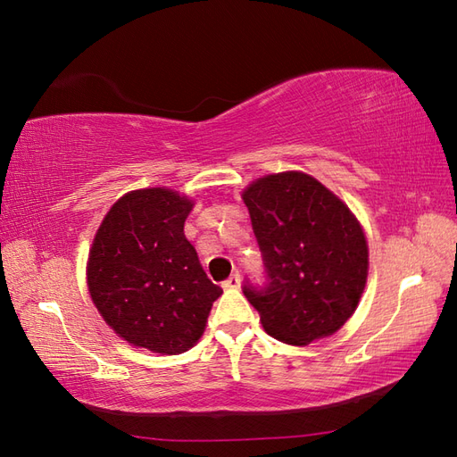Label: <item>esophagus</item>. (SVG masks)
Segmentation results:
<instances>
[{"label": "esophagus", "mask_w": 457, "mask_h": 457, "mask_svg": "<svg viewBox=\"0 0 457 457\" xmlns=\"http://www.w3.org/2000/svg\"><path fill=\"white\" fill-rule=\"evenodd\" d=\"M239 285H241V275H239V273L229 275V277H228V278L223 280V283H221V287H223V288H228V290L239 288Z\"/></svg>", "instance_id": "obj_1"}]
</instances>
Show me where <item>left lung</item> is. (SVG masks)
Listing matches in <instances>:
<instances>
[{"instance_id": "obj_1", "label": "left lung", "mask_w": 457, "mask_h": 457, "mask_svg": "<svg viewBox=\"0 0 457 457\" xmlns=\"http://www.w3.org/2000/svg\"><path fill=\"white\" fill-rule=\"evenodd\" d=\"M265 283L244 295L278 342L306 345L337 332L361 298L367 241L345 204L304 172L269 174L244 192Z\"/></svg>"}]
</instances>
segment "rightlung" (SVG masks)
Wrapping results in <instances>:
<instances>
[{
  "label": "right lung",
  "instance_id": "obj_1",
  "mask_svg": "<svg viewBox=\"0 0 457 457\" xmlns=\"http://www.w3.org/2000/svg\"><path fill=\"white\" fill-rule=\"evenodd\" d=\"M192 202L169 188L125 194L96 234L88 288L115 334L154 353L177 355L198 342L221 288L184 237Z\"/></svg>",
  "mask_w": 457,
  "mask_h": 457
}]
</instances>
